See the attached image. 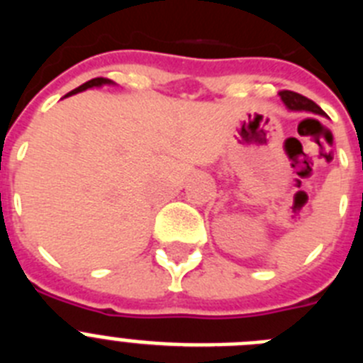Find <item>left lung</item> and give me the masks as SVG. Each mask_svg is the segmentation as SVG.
<instances>
[{
  "label": "left lung",
  "instance_id": "1",
  "mask_svg": "<svg viewBox=\"0 0 363 363\" xmlns=\"http://www.w3.org/2000/svg\"><path fill=\"white\" fill-rule=\"evenodd\" d=\"M281 101L285 104V107L289 111H303V112H313V114H318V116H325V112L318 107V105L311 101L306 96L298 94V92L293 91H281L280 92Z\"/></svg>",
  "mask_w": 363,
  "mask_h": 363
}]
</instances>
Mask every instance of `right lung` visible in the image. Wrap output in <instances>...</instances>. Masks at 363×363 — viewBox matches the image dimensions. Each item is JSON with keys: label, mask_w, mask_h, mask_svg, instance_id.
<instances>
[{"label": "right lung", "mask_w": 363, "mask_h": 363, "mask_svg": "<svg viewBox=\"0 0 363 363\" xmlns=\"http://www.w3.org/2000/svg\"><path fill=\"white\" fill-rule=\"evenodd\" d=\"M104 85H116V83L111 82V79H107V78H94V79H91V82H86V83H83V85H79L78 89H74V91L69 92L67 96L78 94V92L86 91V89H94V86H104Z\"/></svg>", "instance_id": "right-lung-1"}]
</instances>
